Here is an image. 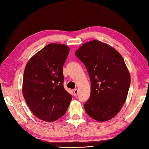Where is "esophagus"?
I'll return each mask as SVG.
<instances>
[{"label": "esophagus", "mask_w": 149, "mask_h": 149, "mask_svg": "<svg viewBox=\"0 0 149 149\" xmlns=\"http://www.w3.org/2000/svg\"><path fill=\"white\" fill-rule=\"evenodd\" d=\"M73 93H74V96H77L78 95V91L77 89H75L73 90Z\"/></svg>", "instance_id": "obj_1"}]
</instances>
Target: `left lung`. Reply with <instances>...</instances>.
<instances>
[{
    "label": "left lung",
    "instance_id": "8db88e82",
    "mask_svg": "<svg viewBox=\"0 0 149 149\" xmlns=\"http://www.w3.org/2000/svg\"><path fill=\"white\" fill-rule=\"evenodd\" d=\"M75 55L85 64L90 78L86 112L98 121L109 120L121 110L130 86L124 59L113 47L95 40L83 44Z\"/></svg>",
    "mask_w": 149,
    "mask_h": 149
}]
</instances>
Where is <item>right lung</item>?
<instances>
[{"label": "right lung", "mask_w": 149, "mask_h": 149, "mask_svg": "<svg viewBox=\"0 0 149 149\" xmlns=\"http://www.w3.org/2000/svg\"><path fill=\"white\" fill-rule=\"evenodd\" d=\"M69 52L66 45L50 43L25 67L23 95L31 112L43 121H56L70 106L72 96L64 88L63 69Z\"/></svg>", "instance_id": "1"}]
</instances>
